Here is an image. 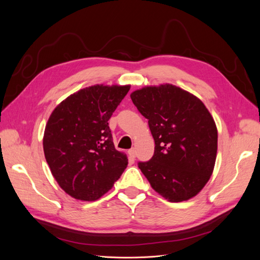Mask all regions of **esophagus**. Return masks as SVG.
Instances as JSON below:
<instances>
[{
	"label": "esophagus",
	"instance_id": "obj_1",
	"mask_svg": "<svg viewBox=\"0 0 260 260\" xmlns=\"http://www.w3.org/2000/svg\"><path fill=\"white\" fill-rule=\"evenodd\" d=\"M128 154H129V156H130V158H131V159H135V158H136V149H135V148H131V149H129V151H128Z\"/></svg>",
	"mask_w": 260,
	"mask_h": 260
}]
</instances>
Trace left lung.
Instances as JSON below:
<instances>
[{"instance_id": "left-lung-1", "label": "left lung", "mask_w": 260, "mask_h": 260, "mask_svg": "<svg viewBox=\"0 0 260 260\" xmlns=\"http://www.w3.org/2000/svg\"><path fill=\"white\" fill-rule=\"evenodd\" d=\"M130 98L148 120L154 155L139 168L169 202L198 195L214 171L218 131L214 118L192 93L169 83L144 86Z\"/></svg>"}]
</instances>
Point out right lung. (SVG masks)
<instances>
[{
  "instance_id": "right-lung-1",
  "label": "right lung",
  "mask_w": 260,
  "mask_h": 260,
  "mask_svg": "<svg viewBox=\"0 0 260 260\" xmlns=\"http://www.w3.org/2000/svg\"><path fill=\"white\" fill-rule=\"evenodd\" d=\"M129 90L130 85H92L52 112L43 137L45 159L72 198L99 200L127 168V155L115 148L108 120Z\"/></svg>"
}]
</instances>
